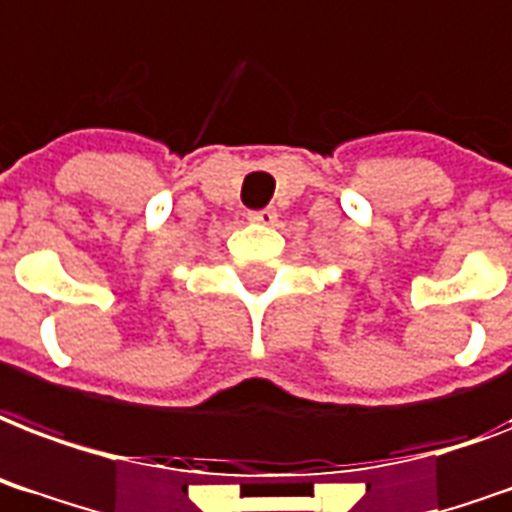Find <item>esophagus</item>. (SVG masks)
I'll return each instance as SVG.
<instances>
[{"label": "esophagus", "instance_id": "esophagus-1", "mask_svg": "<svg viewBox=\"0 0 512 512\" xmlns=\"http://www.w3.org/2000/svg\"><path fill=\"white\" fill-rule=\"evenodd\" d=\"M276 209H260V212H249V220L257 222V225H273L276 222Z\"/></svg>", "mask_w": 512, "mask_h": 512}]
</instances>
